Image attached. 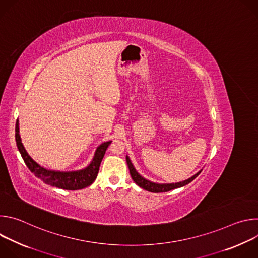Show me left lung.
<instances>
[{
    "instance_id": "1",
    "label": "left lung",
    "mask_w": 258,
    "mask_h": 258,
    "mask_svg": "<svg viewBox=\"0 0 258 258\" xmlns=\"http://www.w3.org/2000/svg\"><path fill=\"white\" fill-rule=\"evenodd\" d=\"M126 163L130 169V173L132 178L134 179V181L137 183V185L141 188H143L146 191H149L152 193H163V192H168L170 190L176 189V188H180L188 185L189 182H191L194 178H196L200 172L202 171V169L200 171H198L196 174H194L192 177L183 180V181H179V182H174V183H156L153 181H150L148 179L144 178L142 175H140V173H138V171L136 170V168L134 167L131 159L128 156H126Z\"/></svg>"
}]
</instances>
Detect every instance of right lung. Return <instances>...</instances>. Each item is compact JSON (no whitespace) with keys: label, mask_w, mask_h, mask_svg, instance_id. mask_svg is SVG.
I'll list each match as a JSON object with an SVG mask.
<instances>
[{"label":"right lung","mask_w":258,"mask_h":258,"mask_svg":"<svg viewBox=\"0 0 258 258\" xmlns=\"http://www.w3.org/2000/svg\"><path fill=\"white\" fill-rule=\"evenodd\" d=\"M15 140L17 144V148L26 166L29 168L31 172H33V174L36 177L41 178L45 183L52 187H56L63 190H71V191L81 190L92 185L97 177L101 161L104 157V154L108 148V146L111 144V141L104 142L103 144H101L95 152L93 160L86 168L81 170H76V171H56V170H50L41 166L28 155L21 142V138L19 135L18 119L16 120V125H15Z\"/></svg>","instance_id":"right-lung-1"}]
</instances>
